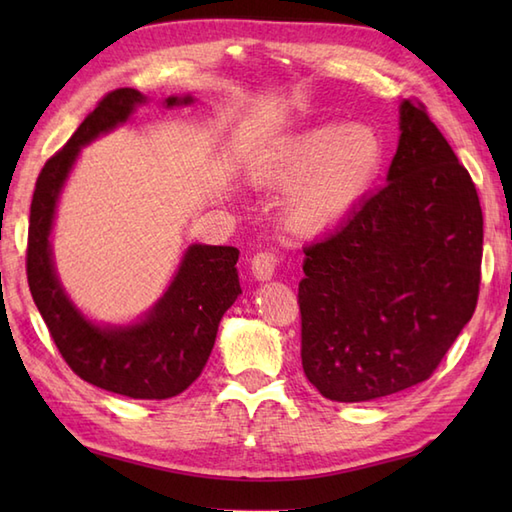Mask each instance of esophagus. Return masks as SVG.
Here are the masks:
<instances>
[{"instance_id":"1","label":"esophagus","mask_w":512,"mask_h":512,"mask_svg":"<svg viewBox=\"0 0 512 512\" xmlns=\"http://www.w3.org/2000/svg\"><path fill=\"white\" fill-rule=\"evenodd\" d=\"M279 257L273 250H259V253L250 259V270H253V277L257 281H266L275 275Z\"/></svg>"}]
</instances>
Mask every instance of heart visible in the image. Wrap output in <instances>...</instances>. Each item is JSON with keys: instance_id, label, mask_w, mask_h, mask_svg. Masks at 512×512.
I'll list each match as a JSON object with an SVG mask.
<instances>
[{"instance_id": "b5f03b06", "label": "heart", "mask_w": 512, "mask_h": 512, "mask_svg": "<svg viewBox=\"0 0 512 512\" xmlns=\"http://www.w3.org/2000/svg\"><path fill=\"white\" fill-rule=\"evenodd\" d=\"M383 162L374 129L323 125L281 147L259 169L264 187L290 189L286 222L299 233H319L339 222L367 191Z\"/></svg>"}]
</instances>
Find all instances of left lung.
<instances>
[{"label":"left lung","instance_id":"8db88e82","mask_svg":"<svg viewBox=\"0 0 512 512\" xmlns=\"http://www.w3.org/2000/svg\"><path fill=\"white\" fill-rule=\"evenodd\" d=\"M484 217L469 171L420 101H402L387 184L303 248L301 365L319 394L363 402L436 372L471 321Z\"/></svg>","mask_w":512,"mask_h":512}]
</instances>
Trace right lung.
<instances>
[{
	"instance_id": "1",
	"label": "right lung",
	"mask_w": 512,
	"mask_h": 512,
	"mask_svg": "<svg viewBox=\"0 0 512 512\" xmlns=\"http://www.w3.org/2000/svg\"><path fill=\"white\" fill-rule=\"evenodd\" d=\"M145 96L132 88L107 92L57 154L43 165L30 204L26 275L28 286L63 361L76 376L114 394L165 400L182 394L209 361L217 325L239 292L233 246L195 244L176 279L143 323L99 328L83 319L65 297L52 268L50 228L59 191L79 149L127 121ZM191 103L171 96L167 107Z\"/></svg>"
}]
</instances>
